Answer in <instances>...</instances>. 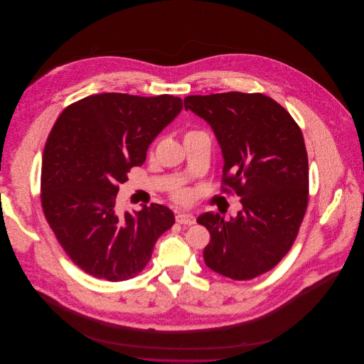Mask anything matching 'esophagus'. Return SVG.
<instances>
[{
	"label": "esophagus",
	"instance_id": "obj_1",
	"mask_svg": "<svg viewBox=\"0 0 364 364\" xmlns=\"http://www.w3.org/2000/svg\"><path fill=\"white\" fill-rule=\"evenodd\" d=\"M195 221H196L195 216L191 213H185V212L176 213V223L181 225H193Z\"/></svg>",
	"mask_w": 364,
	"mask_h": 364
}]
</instances>
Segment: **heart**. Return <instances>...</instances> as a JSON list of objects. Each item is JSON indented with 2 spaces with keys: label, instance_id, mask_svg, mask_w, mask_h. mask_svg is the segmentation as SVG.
Listing matches in <instances>:
<instances>
[{
  "label": "heart",
  "instance_id": "heart-1",
  "mask_svg": "<svg viewBox=\"0 0 364 364\" xmlns=\"http://www.w3.org/2000/svg\"><path fill=\"white\" fill-rule=\"evenodd\" d=\"M189 133H192V132H189ZM172 198H173L175 200H178V202H186V200H188V193H186L185 191L178 189V191H175V192L172 193Z\"/></svg>",
  "mask_w": 364,
  "mask_h": 364
}]
</instances>
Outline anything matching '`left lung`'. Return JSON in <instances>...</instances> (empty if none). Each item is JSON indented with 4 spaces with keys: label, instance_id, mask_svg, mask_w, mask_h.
Masks as SVG:
<instances>
[{
    "label": "left lung",
    "instance_id": "1",
    "mask_svg": "<svg viewBox=\"0 0 364 364\" xmlns=\"http://www.w3.org/2000/svg\"><path fill=\"white\" fill-rule=\"evenodd\" d=\"M185 109L205 119L223 149V192L241 196L242 210L198 218L210 241L205 264L231 279L272 269L293 247L309 205V158L300 126L262 93L188 96Z\"/></svg>",
    "mask_w": 364,
    "mask_h": 364
}]
</instances>
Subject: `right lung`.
<instances>
[{
  "label": "right lung",
  "mask_w": 364,
  "mask_h": 364,
  "mask_svg": "<svg viewBox=\"0 0 364 364\" xmlns=\"http://www.w3.org/2000/svg\"><path fill=\"white\" fill-rule=\"evenodd\" d=\"M181 110L182 100L171 95L102 93L71 103L54 123L43 152L41 206L57 241L85 272L113 282L136 277L175 224L173 212L159 203L119 215L116 196Z\"/></svg>",
  "instance_id": "add662e5"
}]
</instances>
